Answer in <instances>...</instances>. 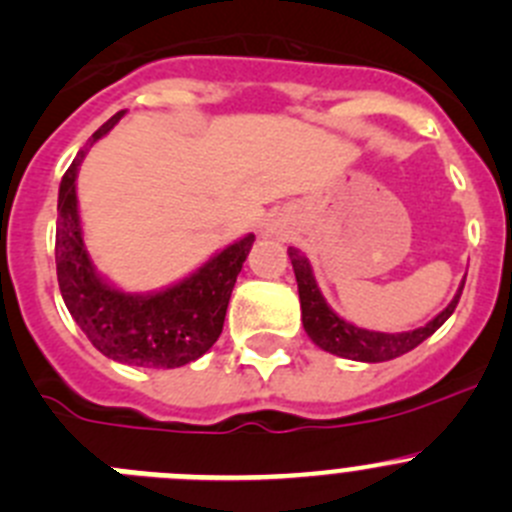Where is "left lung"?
Wrapping results in <instances>:
<instances>
[{
  "label": "left lung",
  "mask_w": 512,
  "mask_h": 512,
  "mask_svg": "<svg viewBox=\"0 0 512 512\" xmlns=\"http://www.w3.org/2000/svg\"><path fill=\"white\" fill-rule=\"evenodd\" d=\"M290 262H293L295 280H298V295H300V313H303V328L310 336V341L318 348L328 353H336V356L351 358V361H366V364H379V361H391L396 356H404L412 348H417L419 343L427 341L439 326H442L452 313H455L457 303H460V295L465 283L460 285L455 298L450 300V305L442 310L439 315H434L432 321L422 328H414V331L404 333H381V331H366V328H358L353 323L343 321L336 310H331V305L323 298L321 288L315 283L313 267H310L308 257L303 252H298L295 247H288Z\"/></svg>",
  "instance_id": "8db88e82"
}]
</instances>
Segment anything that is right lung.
I'll return each instance as SVG.
<instances>
[{
    "label": "right lung",
    "instance_id": "obj_1",
    "mask_svg": "<svg viewBox=\"0 0 512 512\" xmlns=\"http://www.w3.org/2000/svg\"><path fill=\"white\" fill-rule=\"evenodd\" d=\"M123 111L105 121L90 146L121 121ZM85 151L65 171L57 194L55 262L57 283L70 315L103 356L128 366L179 369L197 361L217 343L242 262L255 234H245L209 257L189 278L159 293H123L103 280L90 262L80 227L75 179Z\"/></svg>",
    "mask_w": 512,
    "mask_h": 512
}]
</instances>
